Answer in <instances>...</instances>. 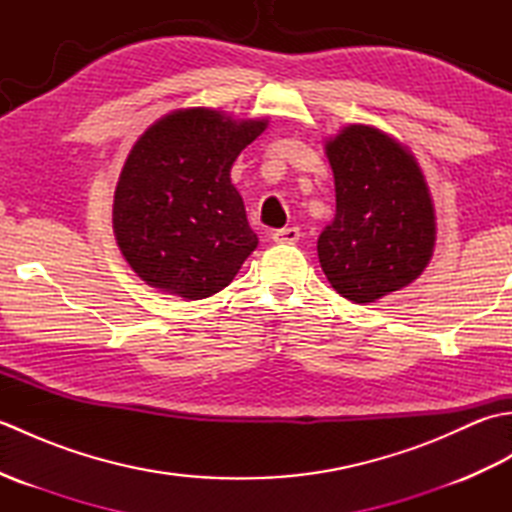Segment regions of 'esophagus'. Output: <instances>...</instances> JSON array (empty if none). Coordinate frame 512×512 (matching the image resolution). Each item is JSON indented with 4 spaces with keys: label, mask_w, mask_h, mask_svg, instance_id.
<instances>
[{
    "label": "esophagus",
    "mask_w": 512,
    "mask_h": 512,
    "mask_svg": "<svg viewBox=\"0 0 512 512\" xmlns=\"http://www.w3.org/2000/svg\"><path fill=\"white\" fill-rule=\"evenodd\" d=\"M299 228L297 226H288V228H279V231L273 233V239L277 244H295L299 242Z\"/></svg>",
    "instance_id": "1"
}]
</instances>
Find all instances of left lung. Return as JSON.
<instances>
[{"label": "left lung", "mask_w": 512, "mask_h": 512, "mask_svg": "<svg viewBox=\"0 0 512 512\" xmlns=\"http://www.w3.org/2000/svg\"><path fill=\"white\" fill-rule=\"evenodd\" d=\"M325 151L336 215L319 235V262L341 297L372 303L427 268L436 242L429 189L416 160L374 127H345Z\"/></svg>", "instance_id": "left-lung-1"}]
</instances>
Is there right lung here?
<instances>
[{
	"mask_svg": "<svg viewBox=\"0 0 512 512\" xmlns=\"http://www.w3.org/2000/svg\"><path fill=\"white\" fill-rule=\"evenodd\" d=\"M266 121L173 112L129 151L114 195V233L140 279L184 299L231 284L257 248L231 167Z\"/></svg>",
	"mask_w": 512,
	"mask_h": 512,
	"instance_id": "right-lung-1",
	"label": "right lung"
}]
</instances>
